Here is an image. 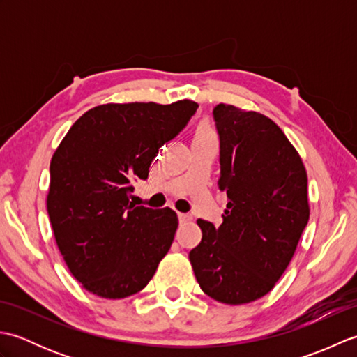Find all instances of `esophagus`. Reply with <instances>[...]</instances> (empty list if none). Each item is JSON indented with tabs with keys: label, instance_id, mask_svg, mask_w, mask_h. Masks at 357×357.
<instances>
[{
	"label": "esophagus",
	"instance_id": "esophagus-1",
	"mask_svg": "<svg viewBox=\"0 0 357 357\" xmlns=\"http://www.w3.org/2000/svg\"><path fill=\"white\" fill-rule=\"evenodd\" d=\"M178 218H179V222H181V224L192 221V216L187 215V213H178Z\"/></svg>",
	"mask_w": 357,
	"mask_h": 357
}]
</instances>
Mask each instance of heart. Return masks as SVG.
<instances>
[{"label": "heart", "instance_id": "obj_1", "mask_svg": "<svg viewBox=\"0 0 357 357\" xmlns=\"http://www.w3.org/2000/svg\"><path fill=\"white\" fill-rule=\"evenodd\" d=\"M195 138H204V139H208V138H216V132L213 130V127L210 124H202L198 132H196Z\"/></svg>", "mask_w": 357, "mask_h": 357}]
</instances>
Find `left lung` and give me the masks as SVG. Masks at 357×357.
Here are the masks:
<instances>
[{"mask_svg": "<svg viewBox=\"0 0 357 357\" xmlns=\"http://www.w3.org/2000/svg\"><path fill=\"white\" fill-rule=\"evenodd\" d=\"M221 139L218 227L198 219L202 239L188 257L201 290L222 304L267 294L287 270L310 218L307 172L293 144L262 113L213 109Z\"/></svg>", "mask_w": 357, "mask_h": 357, "instance_id": "left-lung-1", "label": "left lung"}]
</instances>
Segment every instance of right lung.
I'll use <instances>...</instances> for the list:
<instances>
[{
  "instance_id": "add662e5",
  "label": "right lung",
  "mask_w": 357,
  "mask_h": 357,
  "mask_svg": "<svg viewBox=\"0 0 357 357\" xmlns=\"http://www.w3.org/2000/svg\"><path fill=\"white\" fill-rule=\"evenodd\" d=\"M190 100L102 104L77 119L50 161L47 213L56 245L87 291L123 299L141 291L170 250L178 216L128 201L158 150L195 115Z\"/></svg>"
}]
</instances>
